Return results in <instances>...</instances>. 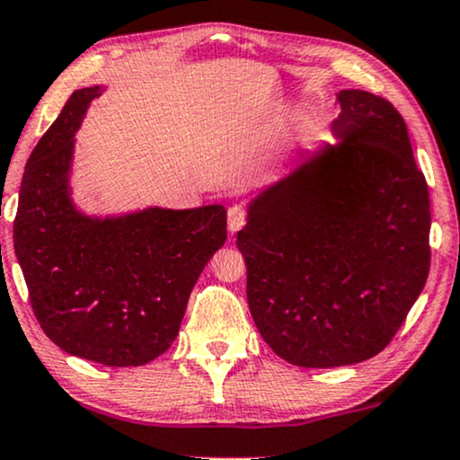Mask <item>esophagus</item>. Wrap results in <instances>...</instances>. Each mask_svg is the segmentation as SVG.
Masks as SVG:
<instances>
[{
    "label": "esophagus",
    "instance_id": "esophagus-1",
    "mask_svg": "<svg viewBox=\"0 0 460 460\" xmlns=\"http://www.w3.org/2000/svg\"><path fill=\"white\" fill-rule=\"evenodd\" d=\"M245 221H248V215H245V210L242 208V206H231L229 212H227V227L231 233L239 231L245 225Z\"/></svg>",
    "mask_w": 460,
    "mask_h": 460
}]
</instances>
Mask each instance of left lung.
Segmentation results:
<instances>
[{"mask_svg": "<svg viewBox=\"0 0 460 460\" xmlns=\"http://www.w3.org/2000/svg\"><path fill=\"white\" fill-rule=\"evenodd\" d=\"M338 102V144L252 198L237 233L258 332L306 368L379 354L429 275V191L404 119L360 89Z\"/></svg>", "mask_w": 460, "mask_h": 460, "instance_id": "8db88e82", "label": "left lung"}]
</instances>
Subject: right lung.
Here are the masks:
<instances>
[{"label":"right lung","instance_id":"1","mask_svg":"<svg viewBox=\"0 0 460 460\" xmlns=\"http://www.w3.org/2000/svg\"><path fill=\"white\" fill-rule=\"evenodd\" d=\"M102 87L76 89L31 154L14 252L45 335L106 367H139L177 338L199 273L227 239L221 204L85 215L73 202L75 133Z\"/></svg>","mask_w":460,"mask_h":460}]
</instances>
